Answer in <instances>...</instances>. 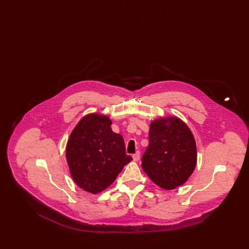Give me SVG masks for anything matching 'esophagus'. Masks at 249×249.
<instances>
[{
	"label": "esophagus",
	"instance_id": "esophagus-1",
	"mask_svg": "<svg viewBox=\"0 0 249 249\" xmlns=\"http://www.w3.org/2000/svg\"><path fill=\"white\" fill-rule=\"evenodd\" d=\"M132 159L134 161H138L140 160V152L137 151L135 154L132 155Z\"/></svg>",
	"mask_w": 249,
	"mask_h": 249
}]
</instances>
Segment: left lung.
Instances as JSON below:
<instances>
[{"mask_svg":"<svg viewBox=\"0 0 249 249\" xmlns=\"http://www.w3.org/2000/svg\"><path fill=\"white\" fill-rule=\"evenodd\" d=\"M197 163L194 136L178 117L155 119L149 126V144L142 168L156 185L171 190L183 185Z\"/></svg>","mask_w":249,"mask_h":249,"instance_id":"1","label":"left lung"}]
</instances>
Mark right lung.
<instances>
[{
	"label": "right lung",
	"mask_w": 249,
	"mask_h": 249,
	"mask_svg": "<svg viewBox=\"0 0 249 249\" xmlns=\"http://www.w3.org/2000/svg\"><path fill=\"white\" fill-rule=\"evenodd\" d=\"M111 124L107 116L89 114L76 124L66 145L71 178L92 194L107 189L132 160L126 155L123 137L112 130Z\"/></svg>",
	"instance_id": "obj_1"
}]
</instances>
